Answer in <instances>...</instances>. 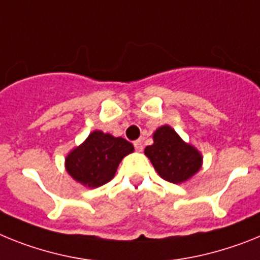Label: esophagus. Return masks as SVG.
I'll return each mask as SVG.
<instances>
[{"instance_id":"obj_1","label":"esophagus","mask_w":260,"mask_h":260,"mask_svg":"<svg viewBox=\"0 0 260 260\" xmlns=\"http://www.w3.org/2000/svg\"><path fill=\"white\" fill-rule=\"evenodd\" d=\"M133 145H135V149H136L137 152H141V150H143V141H141V140H136V141L133 143Z\"/></svg>"}]
</instances>
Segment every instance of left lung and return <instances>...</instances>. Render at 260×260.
<instances>
[{
    "instance_id": "left-lung-1",
    "label": "left lung",
    "mask_w": 260,
    "mask_h": 260,
    "mask_svg": "<svg viewBox=\"0 0 260 260\" xmlns=\"http://www.w3.org/2000/svg\"><path fill=\"white\" fill-rule=\"evenodd\" d=\"M153 145L145 148L162 179L171 183H182L193 177L203 164V157L195 146L184 143L170 125H162L153 135Z\"/></svg>"
}]
</instances>
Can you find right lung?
<instances>
[{
    "label": "right lung",
    "instance_id": "1",
    "mask_svg": "<svg viewBox=\"0 0 260 260\" xmlns=\"http://www.w3.org/2000/svg\"><path fill=\"white\" fill-rule=\"evenodd\" d=\"M133 150L132 144L123 137L94 131L67 155L65 168L74 180L95 188L114 178L121 159Z\"/></svg>",
    "mask_w": 260,
    "mask_h": 260
}]
</instances>
